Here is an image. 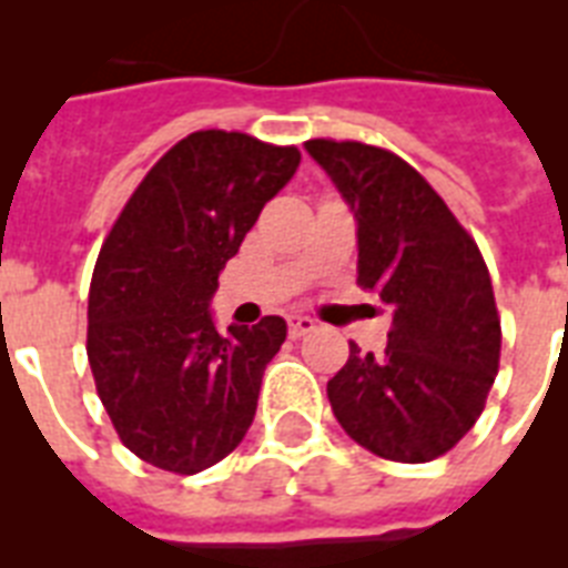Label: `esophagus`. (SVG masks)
<instances>
[{
	"instance_id": "34e87169",
	"label": "esophagus",
	"mask_w": 568,
	"mask_h": 568,
	"mask_svg": "<svg viewBox=\"0 0 568 568\" xmlns=\"http://www.w3.org/2000/svg\"><path fill=\"white\" fill-rule=\"evenodd\" d=\"M315 327H318V324H315L310 315H292V318H288V336L292 338L306 336V333H312Z\"/></svg>"
}]
</instances>
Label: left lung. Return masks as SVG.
I'll use <instances>...</instances> for the list:
<instances>
[{
  "mask_svg": "<svg viewBox=\"0 0 568 568\" xmlns=\"http://www.w3.org/2000/svg\"><path fill=\"white\" fill-rule=\"evenodd\" d=\"M356 221V283L392 310L386 351L351 342L327 383L333 415L363 448L430 463L466 436L498 374L501 318L486 262L422 173L359 141H306Z\"/></svg>",
  "mask_w": 568,
  "mask_h": 568,
  "instance_id": "1",
  "label": "left lung"
}]
</instances>
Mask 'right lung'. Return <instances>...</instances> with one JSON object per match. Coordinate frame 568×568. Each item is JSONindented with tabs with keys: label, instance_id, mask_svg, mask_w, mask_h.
Instances as JSON below:
<instances>
[{
	"label": "right lung",
	"instance_id": "1",
	"mask_svg": "<svg viewBox=\"0 0 568 568\" xmlns=\"http://www.w3.org/2000/svg\"><path fill=\"white\" fill-rule=\"evenodd\" d=\"M297 146L205 129L153 164L111 226L88 294V363L120 442L164 471L196 475L239 448L285 321L217 333L212 297Z\"/></svg>",
	"mask_w": 568,
	"mask_h": 568
}]
</instances>
